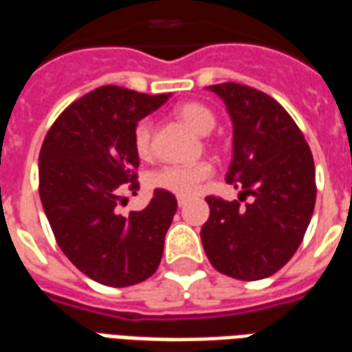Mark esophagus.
I'll list each match as a JSON object with an SVG mask.
<instances>
[{
	"mask_svg": "<svg viewBox=\"0 0 352 352\" xmlns=\"http://www.w3.org/2000/svg\"><path fill=\"white\" fill-rule=\"evenodd\" d=\"M184 204H186V199H184V198H177V206L184 207Z\"/></svg>",
	"mask_w": 352,
	"mask_h": 352,
	"instance_id": "esophagus-1",
	"label": "esophagus"
}]
</instances>
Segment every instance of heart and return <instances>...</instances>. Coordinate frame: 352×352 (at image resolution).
<instances>
[{"label": "heart", "mask_w": 352, "mask_h": 352, "mask_svg": "<svg viewBox=\"0 0 352 352\" xmlns=\"http://www.w3.org/2000/svg\"><path fill=\"white\" fill-rule=\"evenodd\" d=\"M175 116L199 135H207L217 126V115L198 101H186L177 105ZM131 141L135 154L141 160H148L153 156V126L146 118L135 124ZM213 164L209 162H196L190 166H162L146 175V184L154 190L169 192L179 198H190L207 179L213 177Z\"/></svg>", "instance_id": "obj_1"}]
</instances>
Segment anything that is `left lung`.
<instances>
[{
	"instance_id": "left-lung-1",
	"label": "left lung",
	"mask_w": 352,
	"mask_h": 352,
	"mask_svg": "<svg viewBox=\"0 0 352 352\" xmlns=\"http://www.w3.org/2000/svg\"><path fill=\"white\" fill-rule=\"evenodd\" d=\"M234 122V158L226 183L241 188L239 199L207 196L209 219L201 243L217 272L258 280L279 272L294 256L315 209L313 154L285 107L256 88L221 82ZM249 195L252 201H241Z\"/></svg>"
}]
</instances>
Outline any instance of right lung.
Wrapping results in <instances>:
<instances>
[{
    "instance_id": "add662e5",
    "label": "right lung",
    "mask_w": 352,
    "mask_h": 352,
    "mask_svg": "<svg viewBox=\"0 0 352 352\" xmlns=\"http://www.w3.org/2000/svg\"><path fill=\"white\" fill-rule=\"evenodd\" d=\"M169 94L100 87L73 101L45 135L39 196L58 247L73 265L105 287H131L160 265L177 211L173 194L154 190L141 211L120 213L124 192L139 190L135 124Z\"/></svg>"
}]
</instances>
